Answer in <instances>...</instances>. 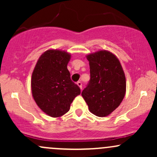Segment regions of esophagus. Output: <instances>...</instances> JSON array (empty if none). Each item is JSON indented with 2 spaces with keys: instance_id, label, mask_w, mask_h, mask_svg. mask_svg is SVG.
I'll use <instances>...</instances> for the list:
<instances>
[{
  "instance_id": "1",
  "label": "esophagus",
  "mask_w": 157,
  "mask_h": 157,
  "mask_svg": "<svg viewBox=\"0 0 157 157\" xmlns=\"http://www.w3.org/2000/svg\"><path fill=\"white\" fill-rule=\"evenodd\" d=\"M77 86H79V87H80V89L82 90V82H80V81H78V82H77Z\"/></svg>"
}]
</instances>
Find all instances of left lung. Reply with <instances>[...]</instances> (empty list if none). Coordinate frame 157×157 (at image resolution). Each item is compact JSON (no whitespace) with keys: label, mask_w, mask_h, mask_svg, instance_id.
Masks as SVG:
<instances>
[{"label":"left lung","mask_w":157,"mask_h":157,"mask_svg":"<svg viewBox=\"0 0 157 157\" xmlns=\"http://www.w3.org/2000/svg\"><path fill=\"white\" fill-rule=\"evenodd\" d=\"M86 58L91 79L82 96L93 114L104 117L111 114L125 97V73L119 59L111 52L100 50Z\"/></svg>","instance_id":"left-lung-1"}]
</instances>
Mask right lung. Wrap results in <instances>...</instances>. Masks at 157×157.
I'll return each instance as SVG.
<instances>
[{"instance_id":"1","label":"right lung","mask_w":157,"mask_h":157,"mask_svg":"<svg viewBox=\"0 0 157 157\" xmlns=\"http://www.w3.org/2000/svg\"><path fill=\"white\" fill-rule=\"evenodd\" d=\"M70 59L67 52L48 49L39 57L32 72V97L40 109L52 117L67 113L74 99L80 94L67 68Z\"/></svg>"}]
</instances>
